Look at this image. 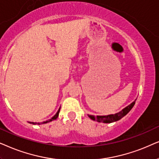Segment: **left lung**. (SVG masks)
I'll use <instances>...</instances> for the list:
<instances>
[{
  "instance_id": "8db88e82",
  "label": "left lung",
  "mask_w": 159,
  "mask_h": 159,
  "mask_svg": "<svg viewBox=\"0 0 159 159\" xmlns=\"http://www.w3.org/2000/svg\"><path fill=\"white\" fill-rule=\"evenodd\" d=\"M135 104V101L133 102L132 103H131L129 105H128L127 107H126L125 108H124L122 111L118 112L117 113L115 114H111V115L108 116H97L95 117L94 116L92 115H88L91 119L93 120H96L97 122H103V123H112L117 121V120H120V118H122L124 116H125L129 112L134 105Z\"/></svg>"
}]
</instances>
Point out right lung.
Returning <instances> with one entry per match:
<instances>
[{
    "mask_svg": "<svg viewBox=\"0 0 159 159\" xmlns=\"http://www.w3.org/2000/svg\"><path fill=\"white\" fill-rule=\"evenodd\" d=\"M60 108H59V110H58V111L57 112V113L55 114V115L53 116V117L51 118V119H48V120H46V121H43V122H42V123H36V122H29L30 124H46V123H48V122H51V121H52V120H56L57 118V117H58V116H59V113H60Z\"/></svg>",
    "mask_w": 159,
    "mask_h": 159,
    "instance_id": "1",
    "label": "right lung"
}]
</instances>
